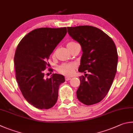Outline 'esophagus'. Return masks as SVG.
<instances>
[{"label": "esophagus", "instance_id": "1", "mask_svg": "<svg viewBox=\"0 0 133 133\" xmlns=\"http://www.w3.org/2000/svg\"><path fill=\"white\" fill-rule=\"evenodd\" d=\"M65 79H66V81H69V80H70V79H71V78H70V77H65Z\"/></svg>", "mask_w": 133, "mask_h": 133}]
</instances>
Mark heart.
Returning <instances> with one entry per match:
<instances>
[{
  "label": "heart",
  "mask_w": 133,
  "mask_h": 133,
  "mask_svg": "<svg viewBox=\"0 0 133 133\" xmlns=\"http://www.w3.org/2000/svg\"><path fill=\"white\" fill-rule=\"evenodd\" d=\"M78 45L76 42L70 41L67 43V47L68 49L70 50L76 46ZM56 56V52L54 51L52 55V57H55ZM77 68V64L74 63H62L57 67V70L59 73L66 76H71L74 73V71Z\"/></svg>",
  "instance_id": "b5f03b06"
}]
</instances>
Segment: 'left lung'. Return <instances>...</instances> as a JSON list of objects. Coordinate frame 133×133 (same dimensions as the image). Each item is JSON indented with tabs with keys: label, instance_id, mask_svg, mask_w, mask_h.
<instances>
[{
	"label": "left lung",
	"instance_id": "obj_1",
	"mask_svg": "<svg viewBox=\"0 0 133 133\" xmlns=\"http://www.w3.org/2000/svg\"><path fill=\"white\" fill-rule=\"evenodd\" d=\"M67 32L79 42L83 52L78 71L85 74L79 77L77 97L86 105L99 103L107 95L117 71L115 42L100 29L90 25L69 26Z\"/></svg>",
	"mask_w": 133,
	"mask_h": 133
}]
</instances>
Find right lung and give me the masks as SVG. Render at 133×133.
<instances>
[{
	"label": "right lung",
	"instance_id": "1",
	"mask_svg": "<svg viewBox=\"0 0 133 133\" xmlns=\"http://www.w3.org/2000/svg\"><path fill=\"white\" fill-rule=\"evenodd\" d=\"M67 33L66 27L39 28L27 34L19 42L14 55L16 78L26 101L40 109L54 107L59 85L65 81L62 75L54 74L45 79L44 71L50 66L52 54ZM49 71H53L51 68Z\"/></svg>",
	"mask_w": 133,
	"mask_h": 133
}]
</instances>
